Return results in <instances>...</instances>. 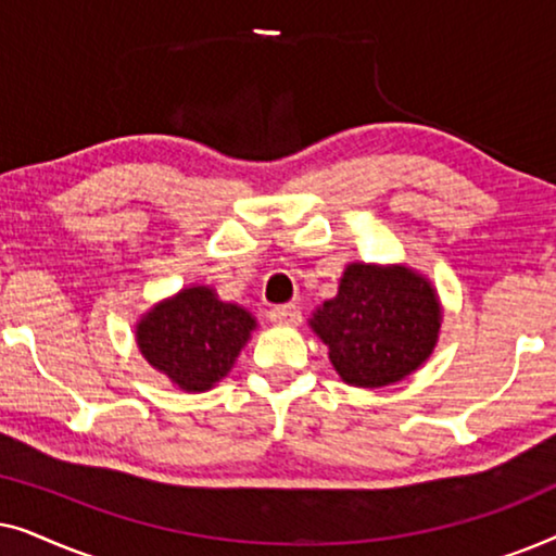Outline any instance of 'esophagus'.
<instances>
[{
    "label": "esophagus",
    "instance_id": "1",
    "mask_svg": "<svg viewBox=\"0 0 556 556\" xmlns=\"http://www.w3.org/2000/svg\"><path fill=\"white\" fill-rule=\"evenodd\" d=\"M270 321L276 326H299L301 324V308L295 303H283V306L270 308Z\"/></svg>",
    "mask_w": 556,
    "mask_h": 556
}]
</instances>
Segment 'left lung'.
Returning a JSON list of instances; mask_svg holds the SVG:
<instances>
[{
    "label": "left lung",
    "mask_w": 556,
    "mask_h": 556,
    "mask_svg": "<svg viewBox=\"0 0 556 556\" xmlns=\"http://www.w3.org/2000/svg\"><path fill=\"white\" fill-rule=\"evenodd\" d=\"M440 308L428 278L405 265H346L339 293L324 301L311 329L329 346L352 387H387L420 367L438 344Z\"/></svg>",
    "instance_id": "8db88e82"
}]
</instances>
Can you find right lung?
Wrapping results in <instances>:
<instances>
[{"label": "right lung", "instance_id": "right-lung-1", "mask_svg": "<svg viewBox=\"0 0 556 556\" xmlns=\"http://www.w3.org/2000/svg\"><path fill=\"white\" fill-rule=\"evenodd\" d=\"M253 329L250 311L219 301L207 286H192L156 303L136 324V344L179 390L204 392L232 369Z\"/></svg>", "mask_w": 556, "mask_h": 556}]
</instances>
